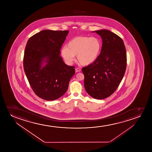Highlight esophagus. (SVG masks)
<instances>
[{
    "instance_id": "esophagus-1",
    "label": "esophagus",
    "mask_w": 152,
    "mask_h": 152,
    "mask_svg": "<svg viewBox=\"0 0 152 152\" xmlns=\"http://www.w3.org/2000/svg\"><path fill=\"white\" fill-rule=\"evenodd\" d=\"M80 71H81V69H79V68H76V69H75V72H76V73L80 72Z\"/></svg>"
}]
</instances>
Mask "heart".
Here are the masks:
<instances>
[{
  "instance_id": "1",
  "label": "heart",
  "mask_w": 152,
  "mask_h": 152,
  "mask_svg": "<svg viewBox=\"0 0 152 152\" xmlns=\"http://www.w3.org/2000/svg\"><path fill=\"white\" fill-rule=\"evenodd\" d=\"M101 47V42L97 37L78 36L70 40L67 47H63L61 52L67 63H72L77 56V60L80 64L88 66L96 60Z\"/></svg>"
}]
</instances>
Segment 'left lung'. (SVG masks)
<instances>
[{"label": "left lung", "mask_w": 152, "mask_h": 152, "mask_svg": "<svg viewBox=\"0 0 152 152\" xmlns=\"http://www.w3.org/2000/svg\"><path fill=\"white\" fill-rule=\"evenodd\" d=\"M94 32L102 38V49L96 60L82 69L84 86L92 98L104 99L116 91L122 80L127 54L123 40L116 34L106 29Z\"/></svg>", "instance_id": "8db88e82"}]
</instances>
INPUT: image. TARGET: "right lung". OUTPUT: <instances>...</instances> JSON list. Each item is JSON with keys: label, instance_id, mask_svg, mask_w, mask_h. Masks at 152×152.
<instances>
[{"label": "right lung", "instance_id": "right-lung-1", "mask_svg": "<svg viewBox=\"0 0 152 152\" xmlns=\"http://www.w3.org/2000/svg\"><path fill=\"white\" fill-rule=\"evenodd\" d=\"M69 33V31L46 29L27 41L24 69L34 92L44 100L53 101L61 97L75 74V67L65 64L60 54ZM44 62L46 64L43 66Z\"/></svg>", "mask_w": 152, "mask_h": 152}]
</instances>
